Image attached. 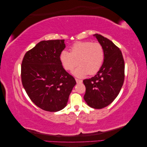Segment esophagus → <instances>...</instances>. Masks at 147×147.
<instances>
[{"label":"esophagus","mask_w":147,"mask_h":147,"mask_svg":"<svg viewBox=\"0 0 147 147\" xmlns=\"http://www.w3.org/2000/svg\"><path fill=\"white\" fill-rule=\"evenodd\" d=\"M75 80H76L77 83H82L83 82L82 80H78V79H77V78H75Z\"/></svg>","instance_id":"esophagus-1"}]
</instances>
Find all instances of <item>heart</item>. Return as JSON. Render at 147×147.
<instances>
[{
	"label": "heart",
	"mask_w": 147,
	"mask_h": 147,
	"mask_svg": "<svg viewBox=\"0 0 147 147\" xmlns=\"http://www.w3.org/2000/svg\"><path fill=\"white\" fill-rule=\"evenodd\" d=\"M59 59L64 69L69 72L78 64L80 66L73 74L82 78L88 74L94 75L98 72L104 60V50L99 43L78 42L71 47L70 53L65 50L62 51Z\"/></svg>",
	"instance_id": "obj_1"
}]
</instances>
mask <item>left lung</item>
Masks as SVG:
<instances>
[{"instance_id": "obj_1", "label": "left lung", "mask_w": 147, "mask_h": 147, "mask_svg": "<svg viewBox=\"0 0 147 147\" xmlns=\"http://www.w3.org/2000/svg\"><path fill=\"white\" fill-rule=\"evenodd\" d=\"M104 50V60L94 77L85 79L84 99L92 108L100 109L115 99L122 88L124 79V62L121 51L108 38L93 35Z\"/></svg>"}]
</instances>
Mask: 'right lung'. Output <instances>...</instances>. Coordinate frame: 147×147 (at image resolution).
I'll return each instance as SVG.
<instances>
[{"mask_svg": "<svg viewBox=\"0 0 147 147\" xmlns=\"http://www.w3.org/2000/svg\"><path fill=\"white\" fill-rule=\"evenodd\" d=\"M64 40H43L26 53L21 64V80L30 100L39 108L58 112L67 105L76 82L59 59Z\"/></svg>", "mask_w": 147, "mask_h": 147, "instance_id": "obj_1", "label": "right lung"}]
</instances>
